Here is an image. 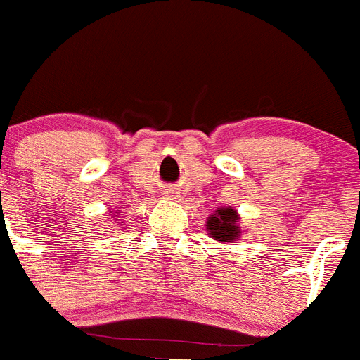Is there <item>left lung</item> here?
<instances>
[{
  "mask_svg": "<svg viewBox=\"0 0 360 360\" xmlns=\"http://www.w3.org/2000/svg\"><path fill=\"white\" fill-rule=\"evenodd\" d=\"M238 219L240 217H238L237 210L231 207H221V209L214 210V214H210L207 219V231L214 240L223 242V244L238 240L242 233Z\"/></svg>",
  "mask_w": 360,
  "mask_h": 360,
  "instance_id": "obj_1",
  "label": "left lung"
}]
</instances>
